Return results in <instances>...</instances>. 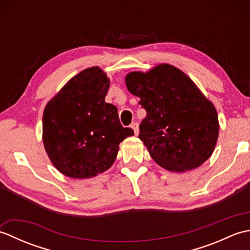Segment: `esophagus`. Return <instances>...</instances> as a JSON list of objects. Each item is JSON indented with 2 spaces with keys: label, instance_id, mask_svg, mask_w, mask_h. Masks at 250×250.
Here are the masks:
<instances>
[{
  "label": "esophagus",
  "instance_id": "obj_1",
  "mask_svg": "<svg viewBox=\"0 0 250 250\" xmlns=\"http://www.w3.org/2000/svg\"><path fill=\"white\" fill-rule=\"evenodd\" d=\"M131 128L133 129V131H134V134H135V135H139L140 129H139V124H137V122H133V124L131 125Z\"/></svg>",
  "mask_w": 250,
  "mask_h": 250
}]
</instances>
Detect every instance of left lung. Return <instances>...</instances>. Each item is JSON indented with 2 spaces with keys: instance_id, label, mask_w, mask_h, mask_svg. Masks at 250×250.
<instances>
[{
  "instance_id": "8db88e82",
  "label": "left lung",
  "mask_w": 250,
  "mask_h": 250,
  "mask_svg": "<svg viewBox=\"0 0 250 250\" xmlns=\"http://www.w3.org/2000/svg\"><path fill=\"white\" fill-rule=\"evenodd\" d=\"M125 86L146 110L139 137L159 166L182 173L211 156L218 140V115L184 72L159 64L146 73H129Z\"/></svg>"
}]
</instances>
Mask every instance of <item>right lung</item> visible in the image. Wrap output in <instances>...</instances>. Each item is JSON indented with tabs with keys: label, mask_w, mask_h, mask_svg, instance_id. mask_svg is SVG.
I'll list each match as a JSON object with an SVG mask.
<instances>
[{
	"label": "right lung",
	"mask_w": 250,
	"mask_h": 250,
	"mask_svg": "<svg viewBox=\"0 0 250 250\" xmlns=\"http://www.w3.org/2000/svg\"><path fill=\"white\" fill-rule=\"evenodd\" d=\"M107 75L98 66L78 73L52 98L43 114V142L58 171L71 178H90L108 169L119 144L134 135L124 128L118 110L106 103Z\"/></svg>",
	"instance_id": "add662e5"
}]
</instances>
